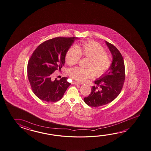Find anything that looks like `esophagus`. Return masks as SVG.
Here are the masks:
<instances>
[{"label":"esophagus","instance_id":"1","mask_svg":"<svg viewBox=\"0 0 151 151\" xmlns=\"http://www.w3.org/2000/svg\"><path fill=\"white\" fill-rule=\"evenodd\" d=\"M72 84H75V85H77V84H79V83L75 82V81H73V82H72Z\"/></svg>","mask_w":151,"mask_h":151}]
</instances>
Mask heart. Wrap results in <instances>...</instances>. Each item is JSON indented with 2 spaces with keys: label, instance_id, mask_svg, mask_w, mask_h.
Returning <instances> with one entry per match:
<instances>
[{
  "label": "heart",
  "instance_id": "heart-1",
  "mask_svg": "<svg viewBox=\"0 0 151 151\" xmlns=\"http://www.w3.org/2000/svg\"><path fill=\"white\" fill-rule=\"evenodd\" d=\"M81 56L88 58L86 67H76L69 70V75L78 82H84L94 76H101L109 69L111 58L104 48L94 41H87L69 47L65 55V61L70 66L76 64Z\"/></svg>",
  "mask_w": 151,
  "mask_h": 151
}]
</instances>
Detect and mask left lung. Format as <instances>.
<instances>
[{"label": "left lung", "instance_id": "left-lung-1", "mask_svg": "<svg viewBox=\"0 0 151 151\" xmlns=\"http://www.w3.org/2000/svg\"><path fill=\"white\" fill-rule=\"evenodd\" d=\"M113 56V62L109 68L104 75L95 81L100 87L93 86L91 94L85 97L84 101L88 106L99 107L109 104L120 94L125 78V69L123 58L116 47L105 42Z\"/></svg>", "mask_w": 151, "mask_h": 151}]
</instances>
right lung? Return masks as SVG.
Returning a JSON list of instances; mask_svg holds the SVG:
<instances>
[{
	"label": "right lung",
	"mask_w": 151,
	"mask_h": 151,
	"mask_svg": "<svg viewBox=\"0 0 151 151\" xmlns=\"http://www.w3.org/2000/svg\"><path fill=\"white\" fill-rule=\"evenodd\" d=\"M77 37H57L45 41L32 52L27 76L33 93L40 99L55 102L62 99L70 83L67 77L52 81V74L64 65L65 55Z\"/></svg>",
	"instance_id": "add662e5"
}]
</instances>
